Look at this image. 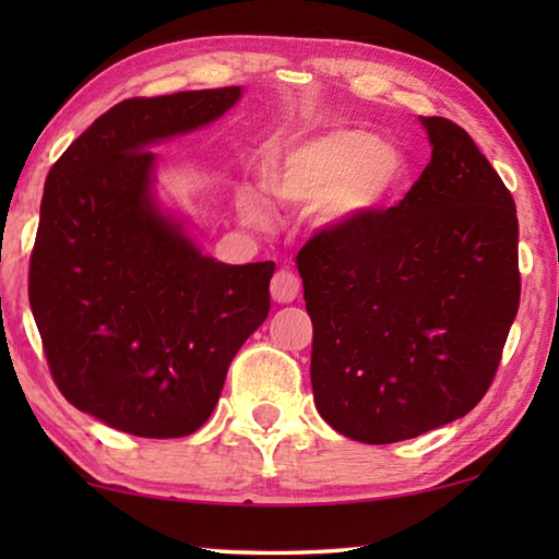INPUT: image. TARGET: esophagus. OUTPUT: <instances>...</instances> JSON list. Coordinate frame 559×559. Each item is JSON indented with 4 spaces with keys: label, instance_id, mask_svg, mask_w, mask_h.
<instances>
[{
    "label": "esophagus",
    "instance_id": "obj_1",
    "mask_svg": "<svg viewBox=\"0 0 559 559\" xmlns=\"http://www.w3.org/2000/svg\"><path fill=\"white\" fill-rule=\"evenodd\" d=\"M270 289H272L274 302H282V305L293 302V300H297V295H300V277L289 270H280L272 277Z\"/></svg>",
    "mask_w": 559,
    "mask_h": 559
}]
</instances>
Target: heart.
<instances>
[{
	"label": "heart",
	"mask_w": 559,
	"mask_h": 559,
	"mask_svg": "<svg viewBox=\"0 0 559 559\" xmlns=\"http://www.w3.org/2000/svg\"><path fill=\"white\" fill-rule=\"evenodd\" d=\"M407 175V157L396 144L364 127H338L274 150L262 182L287 209H310L320 231L348 236L394 201ZM236 209L251 226L270 224V203L257 188L239 193Z\"/></svg>",
	"instance_id": "heart-1"
}]
</instances>
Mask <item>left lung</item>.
<instances>
[{"instance_id": "8db88e82", "label": "left lung", "mask_w": 559, "mask_h": 559, "mask_svg": "<svg viewBox=\"0 0 559 559\" xmlns=\"http://www.w3.org/2000/svg\"><path fill=\"white\" fill-rule=\"evenodd\" d=\"M432 157L404 201L297 254L320 417L369 445L465 417L519 310L514 198L468 132L419 117Z\"/></svg>"}]
</instances>
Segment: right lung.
Here are the masks:
<instances>
[{
	"label": "right lung",
	"instance_id": "1",
	"mask_svg": "<svg viewBox=\"0 0 559 559\" xmlns=\"http://www.w3.org/2000/svg\"><path fill=\"white\" fill-rule=\"evenodd\" d=\"M241 86L127 98L45 180L29 308L75 409L136 438H182L216 407L241 343L270 316L274 262L203 254L157 193L152 147L218 121Z\"/></svg>",
	"mask_w": 559,
	"mask_h": 559
}]
</instances>
